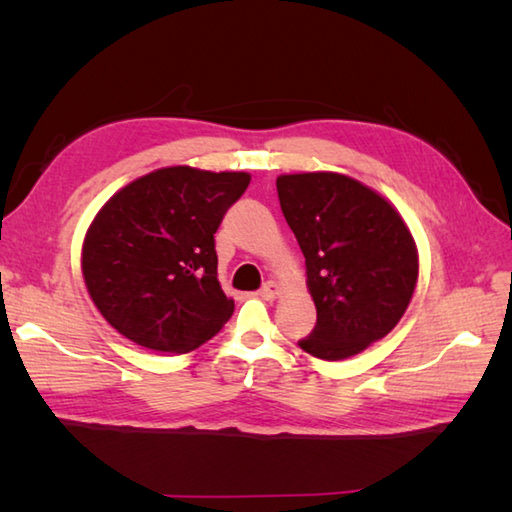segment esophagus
<instances>
[{"mask_svg":"<svg viewBox=\"0 0 512 512\" xmlns=\"http://www.w3.org/2000/svg\"><path fill=\"white\" fill-rule=\"evenodd\" d=\"M279 292H281L279 284H275V281H266L264 288L259 290V295H262L266 301H273V299H277Z\"/></svg>","mask_w":512,"mask_h":512,"instance_id":"obj_1","label":"esophagus"}]
</instances>
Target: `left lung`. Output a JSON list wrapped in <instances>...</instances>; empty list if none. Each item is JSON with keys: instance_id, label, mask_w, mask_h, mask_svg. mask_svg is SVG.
Returning <instances> with one entry per match:
<instances>
[{"instance_id": "obj_1", "label": "left lung", "mask_w": 512, "mask_h": 512, "mask_svg": "<svg viewBox=\"0 0 512 512\" xmlns=\"http://www.w3.org/2000/svg\"><path fill=\"white\" fill-rule=\"evenodd\" d=\"M277 193L317 306V325L299 347L323 361L367 350L396 328L416 290L418 248L405 220L343 173H288Z\"/></svg>"}]
</instances>
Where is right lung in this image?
<instances>
[{
	"instance_id": "obj_1",
	"label": "right lung",
	"mask_w": 512,
	"mask_h": 512,
	"mask_svg": "<svg viewBox=\"0 0 512 512\" xmlns=\"http://www.w3.org/2000/svg\"><path fill=\"white\" fill-rule=\"evenodd\" d=\"M248 182L246 171L162 167L103 204L85 233L81 270L116 332L187 354L222 330L235 303L217 281L213 235Z\"/></svg>"
}]
</instances>
